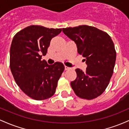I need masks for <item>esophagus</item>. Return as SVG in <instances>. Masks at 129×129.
I'll return each instance as SVG.
<instances>
[{
	"label": "esophagus",
	"mask_w": 129,
	"mask_h": 129,
	"mask_svg": "<svg viewBox=\"0 0 129 129\" xmlns=\"http://www.w3.org/2000/svg\"><path fill=\"white\" fill-rule=\"evenodd\" d=\"M64 68H65V70H68L71 69L70 67H67V66H65Z\"/></svg>",
	"instance_id": "esophagus-1"
}]
</instances>
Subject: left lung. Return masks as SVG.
Returning <instances> with one entry per match:
<instances>
[{
  "label": "left lung",
  "mask_w": 129,
  "mask_h": 129,
  "mask_svg": "<svg viewBox=\"0 0 129 129\" xmlns=\"http://www.w3.org/2000/svg\"><path fill=\"white\" fill-rule=\"evenodd\" d=\"M62 31L76 43L87 65L84 72L75 70L77 77L71 82L72 88L81 98H96L104 91L113 75L116 56L113 41L107 33L91 26L66 28Z\"/></svg>",
  "instance_id": "1"
}]
</instances>
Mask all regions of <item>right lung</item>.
<instances>
[{
    "label": "right lung",
    "instance_id": "1",
    "mask_svg": "<svg viewBox=\"0 0 129 129\" xmlns=\"http://www.w3.org/2000/svg\"><path fill=\"white\" fill-rule=\"evenodd\" d=\"M60 28L31 25L14 36L10 48V69L14 80L26 95L44 100L54 94L58 80L64 70L61 62L48 65L41 60L47 54L50 41Z\"/></svg>",
    "mask_w": 129,
    "mask_h": 129
}]
</instances>
